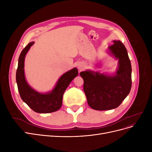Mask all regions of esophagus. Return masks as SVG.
<instances>
[{
	"label": "esophagus",
	"mask_w": 152,
	"mask_h": 152,
	"mask_svg": "<svg viewBox=\"0 0 152 152\" xmlns=\"http://www.w3.org/2000/svg\"><path fill=\"white\" fill-rule=\"evenodd\" d=\"M84 66L83 65H78V68H79L80 70H82V69H84Z\"/></svg>",
	"instance_id": "obj_1"
}]
</instances>
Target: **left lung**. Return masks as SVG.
I'll list each match as a JSON object with an SVG mask.
<instances>
[{"instance_id":"1","label":"left lung","mask_w":152,"mask_h":152,"mask_svg":"<svg viewBox=\"0 0 152 152\" xmlns=\"http://www.w3.org/2000/svg\"><path fill=\"white\" fill-rule=\"evenodd\" d=\"M108 53L118 60L115 74L109 75L87 70L81 72L84 91L89 107L96 110L117 108L131 89L132 68L127 49L120 40H113Z\"/></svg>"}]
</instances>
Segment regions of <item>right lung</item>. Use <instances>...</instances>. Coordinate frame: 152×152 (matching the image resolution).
Returning a JSON list of instances; mask_svg holds the SVG:
<instances>
[{
    "mask_svg": "<svg viewBox=\"0 0 152 152\" xmlns=\"http://www.w3.org/2000/svg\"><path fill=\"white\" fill-rule=\"evenodd\" d=\"M34 44V42H31L27 45L18 59L16 75L18 91L22 100L34 112L39 113L56 112L61 107L64 92L72 80L78 75V70L77 68H73L63 74L53 89L48 93H41L35 91L26 82L24 71L25 56Z\"/></svg>",
    "mask_w": 152,
    "mask_h": 152,
    "instance_id": "obj_1",
    "label": "right lung"
}]
</instances>
